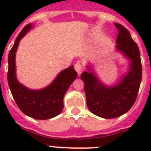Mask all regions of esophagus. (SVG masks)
I'll return each mask as SVG.
<instances>
[{
  "label": "esophagus",
  "instance_id": "34e87169",
  "mask_svg": "<svg viewBox=\"0 0 151 151\" xmlns=\"http://www.w3.org/2000/svg\"><path fill=\"white\" fill-rule=\"evenodd\" d=\"M74 69H75V70L77 71V73H78V75H80L83 70V66L80 62H78V63H76L74 64Z\"/></svg>",
  "mask_w": 151,
  "mask_h": 151
}]
</instances>
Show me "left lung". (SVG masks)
I'll use <instances>...</instances> for the list:
<instances>
[{
  "mask_svg": "<svg viewBox=\"0 0 151 151\" xmlns=\"http://www.w3.org/2000/svg\"><path fill=\"white\" fill-rule=\"evenodd\" d=\"M114 25L118 30L117 49L130 59L129 73L112 87L103 85L92 72H83L81 75L85 84L88 107L94 114L106 119L122 116L131 109L136 102L142 79V64L137 44L125 27L119 23Z\"/></svg>",
  "mask_w": 151,
  "mask_h": 151,
  "instance_id": "obj_1",
  "label": "left lung"
}]
</instances>
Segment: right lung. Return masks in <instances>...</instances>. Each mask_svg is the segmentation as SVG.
<instances>
[{
    "label": "right lung",
    "mask_w": 151,
    "mask_h": 151,
    "mask_svg": "<svg viewBox=\"0 0 151 151\" xmlns=\"http://www.w3.org/2000/svg\"><path fill=\"white\" fill-rule=\"evenodd\" d=\"M32 27L33 25L29 23L22 29L9 52L8 82L18 107L23 114L34 119H49L63 110L64 96L78 77V73L73 66H70L60 72L50 85L41 90L29 89L18 81L15 75V52L21 38Z\"/></svg>",
    "instance_id": "1"
}]
</instances>
